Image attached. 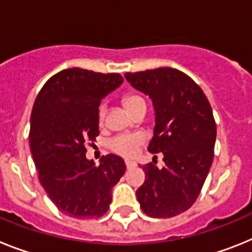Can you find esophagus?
<instances>
[{"mask_svg":"<svg viewBox=\"0 0 252 252\" xmlns=\"http://www.w3.org/2000/svg\"><path fill=\"white\" fill-rule=\"evenodd\" d=\"M126 168L134 167L135 162H134V161H132V159H126Z\"/></svg>","mask_w":252,"mask_h":252,"instance_id":"obj_1","label":"esophagus"}]
</instances>
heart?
<instances>
[{
	"mask_svg": "<svg viewBox=\"0 0 252 252\" xmlns=\"http://www.w3.org/2000/svg\"><path fill=\"white\" fill-rule=\"evenodd\" d=\"M142 102H144V100L142 99L141 96H137V95H130L124 99V105H126V108L128 109L130 113H132V111L134 110L139 104H142ZM105 111H106L105 105H101L99 110L100 122L104 120ZM143 141L144 139L141 134L117 135L115 138H113L110 142H109V148H110L113 152L120 155V156L132 157L137 153V150H138L139 146L143 143Z\"/></svg>",
	"mask_w": 252,
	"mask_h": 252,
	"instance_id": "heart-1",
	"label": "heart"
}]
</instances>
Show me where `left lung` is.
<instances>
[{"label":"left lung","mask_w":252,"mask_h":252,"mask_svg":"<svg viewBox=\"0 0 252 252\" xmlns=\"http://www.w3.org/2000/svg\"><path fill=\"white\" fill-rule=\"evenodd\" d=\"M133 89L152 100L155 129L151 153L162 152L165 166H139L146 174L137 190L142 211L168 218L188 211L198 198L213 162L217 126L203 90L179 69L159 67L124 74Z\"/></svg>","instance_id":"obj_1"}]
</instances>
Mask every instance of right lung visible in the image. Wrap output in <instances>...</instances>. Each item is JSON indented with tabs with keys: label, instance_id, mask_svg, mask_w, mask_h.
Returning a JSON list of instances; mask_svg holds the SVG:
<instances>
[{
	"label": "right lung",
	"instance_id": "obj_1",
	"mask_svg": "<svg viewBox=\"0 0 252 252\" xmlns=\"http://www.w3.org/2000/svg\"><path fill=\"white\" fill-rule=\"evenodd\" d=\"M123 81L119 73L68 68L50 77L35 99L30 151L41 187L65 216H104L111 190L126 172L122 157L106 155L96 166L85 147L100 133V102Z\"/></svg>",
	"mask_w": 252,
	"mask_h": 252
}]
</instances>
